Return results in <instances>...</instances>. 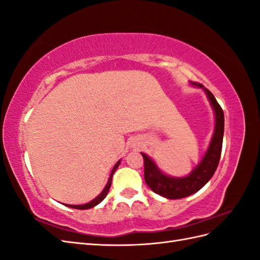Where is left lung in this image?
Listing matches in <instances>:
<instances>
[{
  "instance_id": "obj_1",
  "label": "left lung",
  "mask_w": 260,
  "mask_h": 260,
  "mask_svg": "<svg viewBox=\"0 0 260 260\" xmlns=\"http://www.w3.org/2000/svg\"><path fill=\"white\" fill-rule=\"evenodd\" d=\"M190 85L201 88L206 92L214 113L213 135L200 163L191 171L190 174L182 176V178H176V176H171L162 172V170L150 156L146 155L145 153H141L144 158V178L146 184L156 194L167 199H172V200L189 197L202 189L212 178L218 168L220 155H221L224 132L223 110L220 107L217 99L207 88H204L201 84L192 81H190Z\"/></svg>"
}]
</instances>
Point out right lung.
Returning a JSON list of instances; mask_svg holds the SVG:
<instances>
[{
  "instance_id": "right-lung-1",
  "label": "right lung",
  "mask_w": 260,
  "mask_h": 260,
  "mask_svg": "<svg viewBox=\"0 0 260 260\" xmlns=\"http://www.w3.org/2000/svg\"><path fill=\"white\" fill-rule=\"evenodd\" d=\"M119 164H120V159H119V161H118L117 163H116V164L114 165V168H113V170H112V172H110V175H109V178H108V181H107L106 185H105L104 190L101 192V194H98L95 199H93V200H91L90 202H88V203H85V204H77V206H74V204H66V206L69 207V208L78 209V210H86V209H90V208L96 207L97 204L101 203V202L104 200V199L106 198L107 193H108V191H109V187H110V185H112V179H113V175H114V173H115V171L117 170V168H118V165H119Z\"/></svg>"
}]
</instances>
